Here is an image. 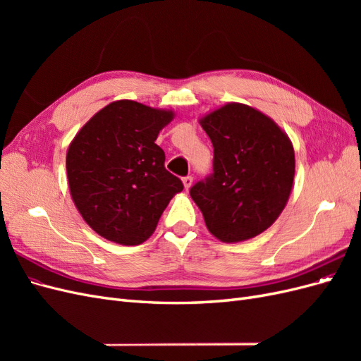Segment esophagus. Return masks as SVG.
<instances>
[{"label": "esophagus", "instance_id": "esophagus-1", "mask_svg": "<svg viewBox=\"0 0 361 361\" xmlns=\"http://www.w3.org/2000/svg\"><path fill=\"white\" fill-rule=\"evenodd\" d=\"M182 182H183L185 190L188 191V190L192 187V176H185V178H182Z\"/></svg>", "mask_w": 361, "mask_h": 361}]
</instances>
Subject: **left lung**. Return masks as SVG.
<instances>
[{
  "label": "left lung",
  "instance_id": "obj_1",
  "mask_svg": "<svg viewBox=\"0 0 361 361\" xmlns=\"http://www.w3.org/2000/svg\"><path fill=\"white\" fill-rule=\"evenodd\" d=\"M199 123L214 146V174L190 190L218 241L243 243L265 232L285 209L293 185L292 141L256 108L227 102Z\"/></svg>",
  "mask_w": 361,
  "mask_h": 361
}]
</instances>
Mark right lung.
I'll return each mask as SVG.
<instances>
[{
    "label": "right lung",
    "instance_id": "1",
    "mask_svg": "<svg viewBox=\"0 0 361 361\" xmlns=\"http://www.w3.org/2000/svg\"><path fill=\"white\" fill-rule=\"evenodd\" d=\"M173 110L114 101L87 122L68 147L71 197L93 231L120 245L152 236L170 200L183 190L155 143Z\"/></svg>",
    "mask_w": 361,
    "mask_h": 361
}]
</instances>
